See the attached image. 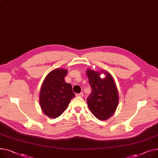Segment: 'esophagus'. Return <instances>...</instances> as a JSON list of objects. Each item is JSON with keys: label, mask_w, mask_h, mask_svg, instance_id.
I'll list each match as a JSON object with an SVG mask.
<instances>
[{"label": "esophagus", "mask_w": 158, "mask_h": 158, "mask_svg": "<svg viewBox=\"0 0 158 158\" xmlns=\"http://www.w3.org/2000/svg\"><path fill=\"white\" fill-rule=\"evenodd\" d=\"M76 97H83V93H82V92H81V93H77V94H76Z\"/></svg>", "instance_id": "34e87169"}]
</instances>
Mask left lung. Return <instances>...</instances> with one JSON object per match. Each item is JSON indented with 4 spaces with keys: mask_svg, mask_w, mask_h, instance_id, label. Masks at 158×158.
Listing matches in <instances>:
<instances>
[{
    "mask_svg": "<svg viewBox=\"0 0 158 158\" xmlns=\"http://www.w3.org/2000/svg\"><path fill=\"white\" fill-rule=\"evenodd\" d=\"M105 73L106 77L100 75ZM87 76L91 87V93L87 98L88 106L97 119L105 121L114 114L118 106L119 94L114 79L106 70L94 71L87 69Z\"/></svg>",
    "mask_w": 158,
    "mask_h": 158,
    "instance_id": "left-lung-1",
    "label": "left lung"
}]
</instances>
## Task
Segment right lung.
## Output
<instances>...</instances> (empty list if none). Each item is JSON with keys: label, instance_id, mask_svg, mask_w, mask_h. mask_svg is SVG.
<instances>
[{"label": "right lung", "instance_id": "1", "mask_svg": "<svg viewBox=\"0 0 158 158\" xmlns=\"http://www.w3.org/2000/svg\"><path fill=\"white\" fill-rule=\"evenodd\" d=\"M68 70L55 69L45 77L39 94V103L43 113L49 118H56L69 106L75 97L72 85L65 81Z\"/></svg>", "mask_w": 158, "mask_h": 158}]
</instances>
